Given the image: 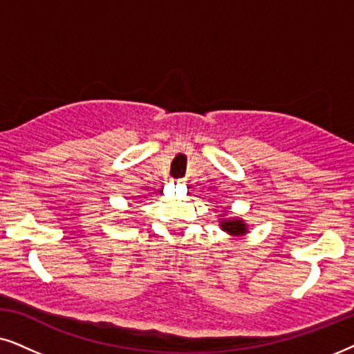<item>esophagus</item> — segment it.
Returning a JSON list of instances; mask_svg holds the SVG:
<instances>
[{
	"label": "esophagus",
	"mask_w": 354,
	"mask_h": 354,
	"mask_svg": "<svg viewBox=\"0 0 354 354\" xmlns=\"http://www.w3.org/2000/svg\"><path fill=\"white\" fill-rule=\"evenodd\" d=\"M176 183H178V185H183V181H181V180H178Z\"/></svg>",
	"instance_id": "esophagus-1"
}]
</instances>
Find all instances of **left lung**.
<instances>
[{"mask_svg": "<svg viewBox=\"0 0 354 354\" xmlns=\"http://www.w3.org/2000/svg\"><path fill=\"white\" fill-rule=\"evenodd\" d=\"M220 226H221V230H223V232L232 234V236H243L244 233H248V225L239 218L221 220Z\"/></svg>", "mask_w": 354, "mask_h": 354, "instance_id": "obj_1", "label": "left lung"}]
</instances>
